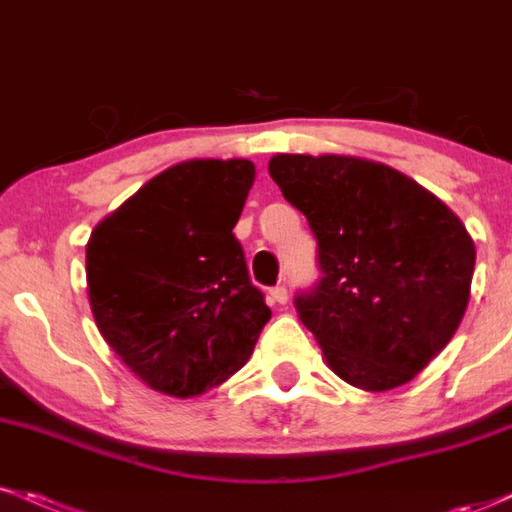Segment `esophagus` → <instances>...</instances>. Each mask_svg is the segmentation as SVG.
Wrapping results in <instances>:
<instances>
[{
  "instance_id": "34e87169",
  "label": "esophagus",
  "mask_w": 512,
  "mask_h": 512,
  "mask_svg": "<svg viewBox=\"0 0 512 512\" xmlns=\"http://www.w3.org/2000/svg\"><path fill=\"white\" fill-rule=\"evenodd\" d=\"M269 301L274 305H284L289 301V291H286V286H274V289L269 291Z\"/></svg>"
}]
</instances>
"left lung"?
<instances>
[{
	"instance_id": "8db88e82",
	"label": "left lung",
	"mask_w": 512,
	"mask_h": 512,
	"mask_svg": "<svg viewBox=\"0 0 512 512\" xmlns=\"http://www.w3.org/2000/svg\"><path fill=\"white\" fill-rule=\"evenodd\" d=\"M269 175L317 238L325 276L296 310L327 366L366 392L409 383L467 310L477 250L464 223L409 175L368 158L276 154Z\"/></svg>"
}]
</instances>
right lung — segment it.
Listing matches in <instances>:
<instances>
[{"instance_id":"right-lung-1","label":"right lung","mask_w":512,"mask_h":512,"mask_svg":"<svg viewBox=\"0 0 512 512\" xmlns=\"http://www.w3.org/2000/svg\"><path fill=\"white\" fill-rule=\"evenodd\" d=\"M252 182L248 158L175 163L91 231L93 320L151 390L187 399L226 383L272 317L233 236Z\"/></svg>"}]
</instances>
